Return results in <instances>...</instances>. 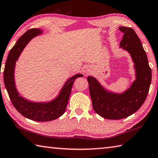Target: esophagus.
I'll return each instance as SVG.
<instances>
[{"label": "esophagus", "mask_w": 158, "mask_h": 158, "mask_svg": "<svg viewBox=\"0 0 158 158\" xmlns=\"http://www.w3.org/2000/svg\"><path fill=\"white\" fill-rule=\"evenodd\" d=\"M86 71H87V72H86L87 74H90V71L89 70H86Z\"/></svg>", "instance_id": "esophagus-1"}]
</instances>
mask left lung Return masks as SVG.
Instances as JSON below:
<instances>
[{"label": "left lung", "mask_w": 158, "mask_h": 158, "mask_svg": "<svg viewBox=\"0 0 158 158\" xmlns=\"http://www.w3.org/2000/svg\"><path fill=\"white\" fill-rule=\"evenodd\" d=\"M124 33L119 46L130 54L135 79L122 93L107 90L94 77L88 76L89 90L94 111L108 119L126 118L138 110L147 98L151 82V69L139 37L131 27H119Z\"/></svg>", "instance_id": "obj_1"}]
</instances>
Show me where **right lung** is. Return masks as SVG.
<instances>
[{
	"label": "right lung",
	"mask_w": 158,
	"mask_h": 158,
	"mask_svg": "<svg viewBox=\"0 0 158 158\" xmlns=\"http://www.w3.org/2000/svg\"><path fill=\"white\" fill-rule=\"evenodd\" d=\"M42 33L41 30L34 28L27 30L20 37L8 54L5 65L3 79L11 102L19 113L34 121L49 122L59 118L65 113L73 83L77 78L83 77V74H77L68 79L63 85L59 95L50 102H34L24 98L19 93L14 80L16 62L30 40Z\"/></svg>",
	"instance_id": "add662e5"
}]
</instances>
